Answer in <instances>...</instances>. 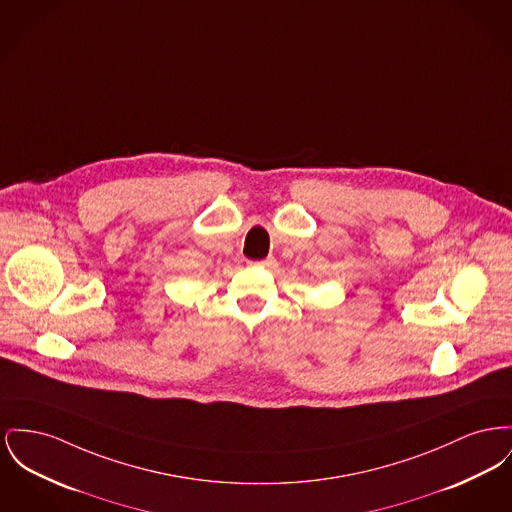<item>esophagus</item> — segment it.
Listing matches in <instances>:
<instances>
[{
    "label": "esophagus",
    "instance_id": "1",
    "mask_svg": "<svg viewBox=\"0 0 512 512\" xmlns=\"http://www.w3.org/2000/svg\"><path fill=\"white\" fill-rule=\"evenodd\" d=\"M255 267H267V269H272V267H276V259L274 257H269V259H263V261H257V263H253Z\"/></svg>",
    "mask_w": 512,
    "mask_h": 512
}]
</instances>
